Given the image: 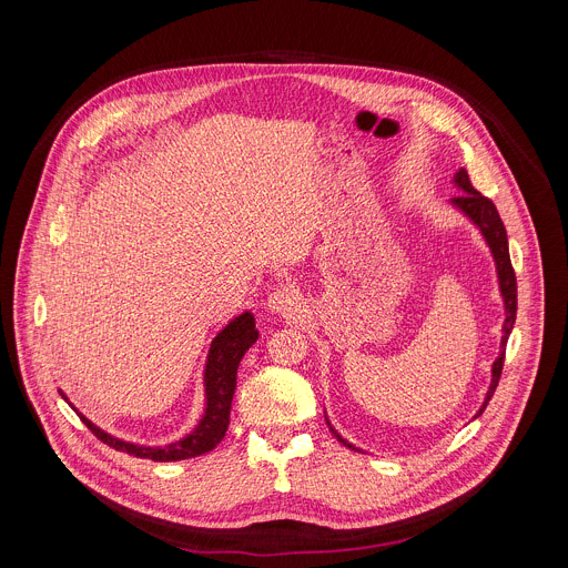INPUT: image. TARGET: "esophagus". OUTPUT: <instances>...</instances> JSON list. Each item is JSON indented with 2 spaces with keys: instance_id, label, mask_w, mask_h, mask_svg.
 Segmentation results:
<instances>
[{
  "instance_id": "34e87169",
  "label": "esophagus",
  "mask_w": 568,
  "mask_h": 568,
  "mask_svg": "<svg viewBox=\"0 0 568 568\" xmlns=\"http://www.w3.org/2000/svg\"><path fill=\"white\" fill-rule=\"evenodd\" d=\"M267 310L278 316H292L301 310L298 292L292 287H278L267 296Z\"/></svg>"
}]
</instances>
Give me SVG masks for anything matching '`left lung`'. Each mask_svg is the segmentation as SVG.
Segmentation results:
<instances>
[{
    "label": "left lung",
    "instance_id": "1",
    "mask_svg": "<svg viewBox=\"0 0 568 568\" xmlns=\"http://www.w3.org/2000/svg\"><path fill=\"white\" fill-rule=\"evenodd\" d=\"M454 182L458 184V189H463L460 195L452 197V204L463 211L483 233L485 242L490 245V252L495 256V263H497V274H499V290H501V296H504V303H506V321H504V337H501V351H499V357L495 359L493 364V382H490V388H488V395H485V402L483 407L478 409L476 416H480L485 412V407H488L490 397L495 395V388L501 379V371H504V359H506V344H508V337L513 333V326H515V318H517V278H515V270H513V263H510V254H508V235H506V226L499 217V211L495 206V202L490 197L480 195L471 182H469V175L465 169H460L454 178ZM331 425V423H328ZM331 432L337 436L339 443H344L346 447L351 449H357L355 445H351L348 440H344L333 427Z\"/></svg>",
    "mask_w": 568,
    "mask_h": 568
}]
</instances>
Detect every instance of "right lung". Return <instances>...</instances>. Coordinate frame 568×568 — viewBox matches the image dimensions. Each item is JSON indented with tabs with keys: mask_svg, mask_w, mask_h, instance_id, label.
Listing matches in <instances>:
<instances>
[{
	"mask_svg": "<svg viewBox=\"0 0 568 568\" xmlns=\"http://www.w3.org/2000/svg\"><path fill=\"white\" fill-rule=\"evenodd\" d=\"M258 331H256V321L252 312H242L235 316L229 326L213 339L209 359H206V371H204V386H206V409L200 420V425L182 440L171 443L166 447H143V445H132L125 440H119L97 425H92L83 414H78L88 425V429L105 445L114 447L116 452H125L136 458H150L159 463H169V460H184L193 456H202L211 452L226 434L229 429V414H231V399L235 390V373L237 364L250 351L252 344H256ZM62 395V390H60ZM64 397V395H62ZM67 399V397H64Z\"/></svg>",
	"mask_w": 568,
	"mask_h": 568,
	"instance_id": "right-lung-1",
	"label": "right lung"
}]
</instances>
